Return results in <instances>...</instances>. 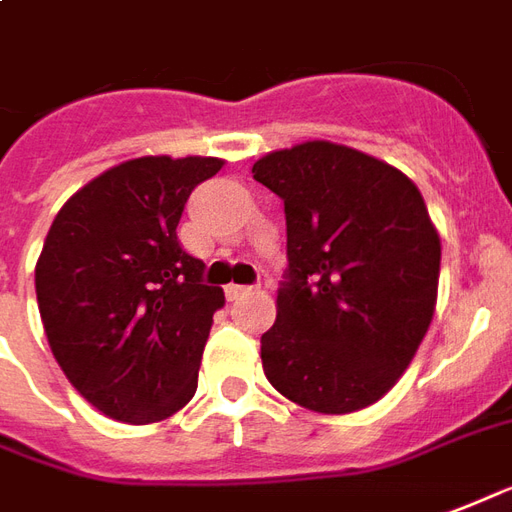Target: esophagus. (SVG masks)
<instances>
[{"instance_id": "obj_1", "label": "esophagus", "mask_w": 512, "mask_h": 512, "mask_svg": "<svg viewBox=\"0 0 512 512\" xmlns=\"http://www.w3.org/2000/svg\"><path fill=\"white\" fill-rule=\"evenodd\" d=\"M253 286H242V283H229L226 286V297L229 300H240V297H245V294H251Z\"/></svg>"}]
</instances>
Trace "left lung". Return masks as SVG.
<instances>
[{
    "label": "left lung",
    "mask_w": 512,
    "mask_h": 512,
    "mask_svg": "<svg viewBox=\"0 0 512 512\" xmlns=\"http://www.w3.org/2000/svg\"><path fill=\"white\" fill-rule=\"evenodd\" d=\"M281 196L286 272L261 335L270 384L294 404L346 414L376 404L434 319L442 245L412 179L330 141L253 163Z\"/></svg>",
    "instance_id": "obj_1"
}]
</instances>
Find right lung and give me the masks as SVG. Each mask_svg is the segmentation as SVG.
I'll return each instance as SVG.
<instances>
[{"instance_id": "add662e5", "label": "right lung", "mask_w": 512, "mask_h": 512, "mask_svg": "<svg viewBox=\"0 0 512 512\" xmlns=\"http://www.w3.org/2000/svg\"><path fill=\"white\" fill-rule=\"evenodd\" d=\"M218 158H136L70 196L35 267L40 319L70 384L119 423L188 404L223 289L177 237L188 196Z\"/></svg>"}]
</instances>
